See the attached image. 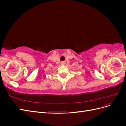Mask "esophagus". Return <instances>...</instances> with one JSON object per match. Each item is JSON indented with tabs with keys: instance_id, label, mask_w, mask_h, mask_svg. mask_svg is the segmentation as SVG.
<instances>
[{
	"instance_id": "esophagus-1",
	"label": "esophagus",
	"mask_w": 126,
	"mask_h": 126,
	"mask_svg": "<svg viewBox=\"0 0 126 126\" xmlns=\"http://www.w3.org/2000/svg\"><path fill=\"white\" fill-rule=\"evenodd\" d=\"M60 63H61V64H64L65 63H64V62H62Z\"/></svg>"
}]
</instances>
